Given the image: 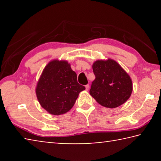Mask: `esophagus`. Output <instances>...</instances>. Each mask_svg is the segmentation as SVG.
<instances>
[{"label": "esophagus", "mask_w": 161, "mask_h": 161, "mask_svg": "<svg viewBox=\"0 0 161 161\" xmlns=\"http://www.w3.org/2000/svg\"><path fill=\"white\" fill-rule=\"evenodd\" d=\"M85 88H86V90L88 91L89 89V84H86V85L85 86Z\"/></svg>", "instance_id": "1"}]
</instances>
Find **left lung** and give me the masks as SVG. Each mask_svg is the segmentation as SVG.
<instances>
[{"label": "left lung", "instance_id": "obj_1", "mask_svg": "<svg viewBox=\"0 0 161 161\" xmlns=\"http://www.w3.org/2000/svg\"><path fill=\"white\" fill-rule=\"evenodd\" d=\"M92 69L96 78L92 81L89 94L100 105L113 108L129 99L133 91L131 79L116 61L97 60Z\"/></svg>", "mask_w": 161, "mask_h": 161}]
</instances>
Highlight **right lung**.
Returning a JSON list of instances; mask_svg holds the SVG:
<instances>
[{
  "instance_id": "1",
  "label": "right lung",
  "mask_w": 161,
  "mask_h": 161,
  "mask_svg": "<svg viewBox=\"0 0 161 161\" xmlns=\"http://www.w3.org/2000/svg\"><path fill=\"white\" fill-rule=\"evenodd\" d=\"M85 87L77 82V74L67 61L54 59L43 69L36 92L41 107L53 115L67 113Z\"/></svg>"
}]
</instances>
